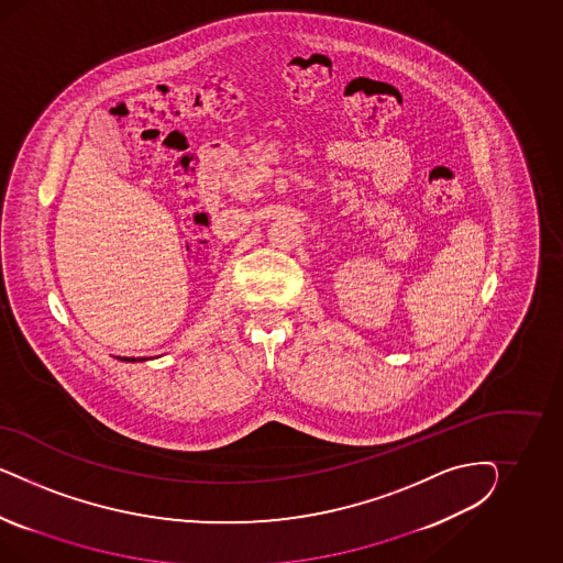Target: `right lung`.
<instances>
[{"instance_id":"right-lung-1","label":"right lung","mask_w":563,"mask_h":563,"mask_svg":"<svg viewBox=\"0 0 563 563\" xmlns=\"http://www.w3.org/2000/svg\"><path fill=\"white\" fill-rule=\"evenodd\" d=\"M125 361H136V358H125Z\"/></svg>"}]
</instances>
